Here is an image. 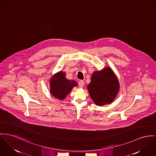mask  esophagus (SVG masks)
<instances>
[{
    "instance_id": "obj_1",
    "label": "esophagus",
    "mask_w": 156,
    "mask_h": 156,
    "mask_svg": "<svg viewBox=\"0 0 156 156\" xmlns=\"http://www.w3.org/2000/svg\"><path fill=\"white\" fill-rule=\"evenodd\" d=\"M78 84H79V87L82 88L83 87V86H84V82H83V80H80V81L79 82V83H78Z\"/></svg>"
}]
</instances>
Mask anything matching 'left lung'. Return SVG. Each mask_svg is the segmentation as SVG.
Wrapping results in <instances>:
<instances>
[{"mask_svg": "<svg viewBox=\"0 0 156 156\" xmlns=\"http://www.w3.org/2000/svg\"><path fill=\"white\" fill-rule=\"evenodd\" d=\"M87 89L95 104L102 106L111 104L114 100L119 91V84L112 70L106 67L92 74Z\"/></svg>", "mask_w": 156, "mask_h": 156, "instance_id": "8db88e82", "label": "left lung"}]
</instances>
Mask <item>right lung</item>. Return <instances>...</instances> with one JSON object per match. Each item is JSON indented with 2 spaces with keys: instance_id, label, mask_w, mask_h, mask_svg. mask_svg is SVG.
<instances>
[{
  "instance_id": "obj_1",
  "label": "right lung",
  "mask_w": 156,
  "mask_h": 156,
  "mask_svg": "<svg viewBox=\"0 0 156 156\" xmlns=\"http://www.w3.org/2000/svg\"><path fill=\"white\" fill-rule=\"evenodd\" d=\"M77 85L75 81L67 79L65 73L60 72L51 80L50 92L53 96L58 99L62 100L69 94L73 87Z\"/></svg>"
}]
</instances>
